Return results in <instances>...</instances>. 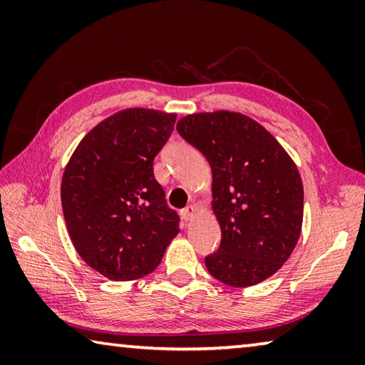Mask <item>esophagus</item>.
Wrapping results in <instances>:
<instances>
[{
	"instance_id": "1",
	"label": "esophagus",
	"mask_w": 365,
	"mask_h": 365,
	"mask_svg": "<svg viewBox=\"0 0 365 365\" xmlns=\"http://www.w3.org/2000/svg\"><path fill=\"white\" fill-rule=\"evenodd\" d=\"M196 215V207L195 206H187L185 209H182V217L185 219V220H193V217Z\"/></svg>"
}]
</instances>
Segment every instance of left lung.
I'll list each match as a JSON object with an SVG mask.
<instances>
[{"instance_id": "left-lung-1", "label": "left lung", "mask_w": 365, "mask_h": 365, "mask_svg": "<svg viewBox=\"0 0 365 365\" xmlns=\"http://www.w3.org/2000/svg\"><path fill=\"white\" fill-rule=\"evenodd\" d=\"M177 132L212 170L222 240L205 261L209 274L235 288L269 279L301 235L304 190L293 159L261 123L240 113L188 114Z\"/></svg>"}]
</instances>
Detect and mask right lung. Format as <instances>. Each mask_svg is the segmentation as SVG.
Here are the masks:
<instances>
[{
    "label": "right lung",
    "mask_w": 365,
    "mask_h": 365,
    "mask_svg": "<svg viewBox=\"0 0 365 365\" xmlns=\"http://www.w3.org/2000/svg\"><path fill=\"white\" fill-rule=\"evenodd\" d=\"M175 119L156 109L119 110L85 135L66 165L67 232L78 256L109 280L151 274L180 232L153 172Z\"/></svg>",
    "instance_id": "obj_1"
}]
</instances>
